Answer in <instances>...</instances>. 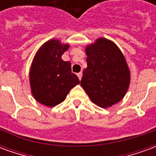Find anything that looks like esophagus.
<instances>
[{"instance_id":"obj_1","label":"esophagus","mask_w":156,"mask_h":156,"mask_svg":"<svg viewBox=\"0 0 156 156\" xmlns=\"http://www.w3.org/2000/svg\"><path fill=\"white\" fill-rule=\"evenodd\" d=\"M77 75H78V78H79V80H81L82 76H83V73H82V72H80V73H78Z\"/></svg>"}]
</instances>
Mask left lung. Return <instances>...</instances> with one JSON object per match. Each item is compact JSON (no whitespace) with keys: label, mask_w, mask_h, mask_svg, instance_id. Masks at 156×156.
Instances as JSON below:
<instances>
[{"label":"left lung","mask_w":156,"mask_h":156,"mask_svg":"<svg viewBox=\"0 0 156 156\" xmlns=\"http://www.w3.org/2000/svg\"><path fill=\"white\" fill-rule=\"evenodd\" d=\"M87 65L81 86L91 100L106 108L124 98L129 85L130 74L119 48L105 38H99L86 48Z\"/></svg>","instance_id":"1"}]
</instances>
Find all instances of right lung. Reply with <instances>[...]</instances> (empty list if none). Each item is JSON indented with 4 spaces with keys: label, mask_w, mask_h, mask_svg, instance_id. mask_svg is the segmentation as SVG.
Masks as SVG:
<instances>
[{
    "label": "right lung",
    "mask_w": 156,
    "mask_h": 156,
    "mask_svg": "<svg viewBox=\"0 0 156 156\" xmlns=\"http://www.w3.org/2000/svg\"><path fill=\"white\" fill-rule=\"evenodd\" d=\"M68 47L52 39L36 54L30 70V84L33 97L41 105L53 107L60 104L79 83L77 75L72 73L71 62L61 58Z\"/></svg>",
    "instance_id": "1"
}]
</instances>
